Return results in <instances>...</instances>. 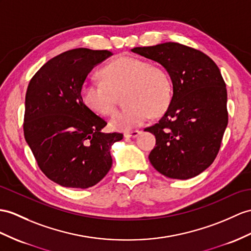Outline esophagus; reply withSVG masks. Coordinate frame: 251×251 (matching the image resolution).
I'll list each match as a JSON object with an SVG mask.
<instances>
[{
	"label": "esophagus",
	"instance_id": "esophagus-1",
	"mask_svg": "<svg viewBox=\"0 0 251 251\" xmlns=\"http://www.w3.org/2000/svg\"><path fill=\"white\" fill-rule=\"evenodd\" d=\"M142 133L140 131H132V132H126L125 133V137L126 138H135L137 137L139 134Z\"/></svg>",
	"mask_w": 251,
	"mask_h": 251
}]
</instances>
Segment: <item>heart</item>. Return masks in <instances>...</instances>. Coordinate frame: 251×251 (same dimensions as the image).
<instances>
[{"label":"heart","instance_id":"obj_1","mask_svg":"<svg viewBox=\"0 0 251 251\" xmlns=\"http://www.w3.org/2000/svg\"><path fill=\"white\" fill-rule=\"evenodd\" d=\"M103 83L86 81L81 87V99L91 111L108 116L116 104L113 93L126 90L127 106L109 120L113 130L129 132L143 126L150 115L167 111L173 99V82L166 70L145 59L120 56L101 70Z\"/></svg>","mask_w":251,"mask_h":251}]
</instances>
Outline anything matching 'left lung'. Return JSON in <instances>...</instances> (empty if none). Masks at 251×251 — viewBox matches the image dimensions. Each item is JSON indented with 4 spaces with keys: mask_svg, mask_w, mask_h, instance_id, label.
<instances>
[{
    "mask_svg": "<svg viewBox=\"0 0 251 251\" xmlns=\"http://www.w3.org/2000/svg\"><path fill=\"white\" fill-rule=\"evenodd\" d=\"M131 51L161 64L173 82V99L166 113L145 129L156 139L149 161L168 178H194L215 160L228 125L222 73L207 55L176 42Z\"/></svg>",
    "mask_w": 251,
    "mask_h": 251,
    "instance_id": "1",
    "label": "left lung"
}]
</instances>
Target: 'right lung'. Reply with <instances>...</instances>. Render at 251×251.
Returning a JSON list of instances; mask_svg holds the SVG:
<instances>
[{
	"label": "right lung",
	"instance_id": "obj_1",
	"mask_svg": "<svg viewBox=\"0 0 251 251\" xmlns=\"http://www.w3.org/2000/svg\"><path fill=\"white\" fill-rule=\"evenodd\" d=\"M113 53L78 48L49 60L29 81L24 137L41 172L65 187L88 188L112 167L111 148L124 135L103 133L107 122L81 99L95 66Z\"/></svg>",
	"mask_w": 251,
	"mask_h": 251
}]
</instances>
